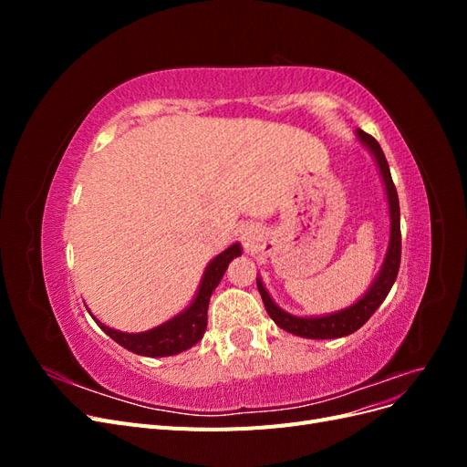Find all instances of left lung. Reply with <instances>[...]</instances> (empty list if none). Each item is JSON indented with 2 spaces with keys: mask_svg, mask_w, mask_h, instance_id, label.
<instances>
[{
  "mask_svg": "<svg viewBox=\"0 0 467 467\" xmlns=\"http://www.w3.org/2000/svg\"><path fill=\"white\" fill-rule=\"evenodd\" d=\"M360 142L370 148L374 153L376 163L379 167L381 179H384L386 192H388V202H389V218H391V235H389V247H388V255L384 261V266L376 278L370 290L366 292L362 298L352 304L347 309H341V312L325 316V317H296L290 316L271 300V296L265 290L263 282L257 278V288L261 292V298L265 304L266 314L273 317V321L278 325L280 329H285L292 335L306 337V338H338L355 333L360 329L362 325L372 317V314L379 307V304L386 300L388 292L391 290L395 278H398L400 273V263H401V230H400V199H398V191H395V185L391 181L389 173V165L384 151H381L379 144L376 142V138L366 134L364 130H357Z\"/></svg>",
  "mask_w": 467,
  "mask_h": 467,
  "instance_id": "1",
  "label": "left lung"
}]
</instances>
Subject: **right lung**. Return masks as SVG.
<instances>
[{
  "instance_id": "obj_1",
  "label": "right lung",
  "mask_w": 467,
  "mask_h": 467,
  "mask_svg": "<svg viewBox=\"0 0 467 467\" xmlns=\"http://www.w3.org/2000/svg\"><path fill=\"white\" fill-rule=\"evenodd\" d=\"M237 255H242V247L237 244L225 249L216 259H212L206 266L204 278L201 282V288L196 292V298L185 309V312L169 319L160 327L144 331V333H122L107 327L101 321H97L112 341H117L120 347L129 348L130 352L142 357H171L177 352H182L196 345L202 338L206 325H208V302L214 288L220 285V280L228 268L230 261Z\"/></svg>"
}]
</instances>
